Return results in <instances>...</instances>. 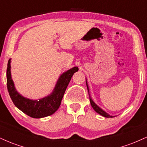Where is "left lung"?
Here are the masks:
<instances>
[{
  "label": "left lung",
  "instance_id": "1",
  "mask_svg": "<svg viewBox=\"0 0 147 147\" xmlns=\"http://www.w3.org/2000/svg\"><path fill=\"white\" fill-rule=\"evenodd\" d=\"M86 85H87V84H86ZM87 88H88V86H87ZM90 104H91V106H92V107L93 108L94 110H95L96 112L97 113H99V115H101L104 116V117H114L113 116H111L110 115L108 114L107 113L105 112V111L102 110L100 108L98 107V106L96 105L95 103L93 102V101H92L91 99H90Z\"/></svg>",
  "mask_w": 147,
  "mask_h": 147
}]
</instances>
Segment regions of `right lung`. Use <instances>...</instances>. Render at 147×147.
<instances>
[{
    "label": "right lung",
    "instance_id": "obj_1",
    "mask_svg": "<svg viewBox=\"0 0 147 147\" xmlns=\"http://www.w3.org/2000/svg\"><path fill=\"white\" fill-rule=\"evenodd\" d=\"M10 67L9 59L7 68V86L10 97L18 109L34 118L45 117L56 112L61 105L62 98L72 75L79 70L77 67H74L64 72L59 77L54 92L50 95L38 100H31L22 97L16 90L11 80Z\"/></svg>",
    "mask_w": 147,
    "mask_h": 147
}]
</instances>
